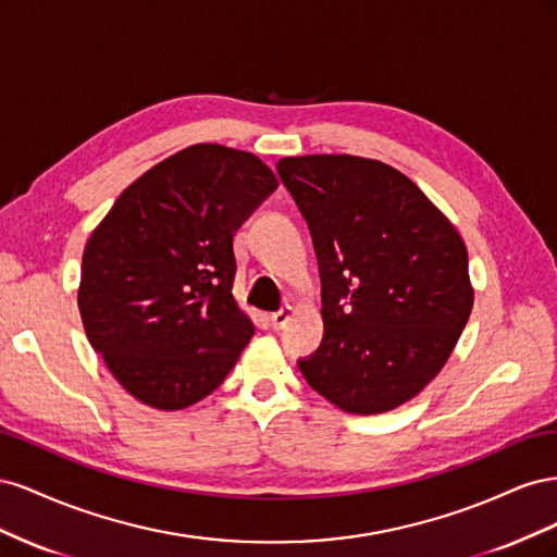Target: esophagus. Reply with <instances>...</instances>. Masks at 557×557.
<instances>
[{"mask_svg":"<svg viewBox=\"0 0 557 557\" xmlns=\"http://www.w3.org/2000/svg\"><path fill=\"white\" fill-rule=\"evenodd\" d=\"M290 318H293V307H283V309H278L276 313L269 315V320H272V327H274V330H283L285 323H288Z\"/></svg>","mask_w":557,"mask_h":557,"instance_id":"34e87169","label":"esophagus"}]
</instances>
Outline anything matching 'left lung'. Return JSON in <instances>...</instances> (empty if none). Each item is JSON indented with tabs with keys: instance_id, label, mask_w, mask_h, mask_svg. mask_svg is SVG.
<instances>
[{
	"instance_id": "obj_1",
	"label": "left lung",
	"mask_w": 557,
	"mask_h": 557,
	"mask_svg": "<svg viewBox=\"0 0 557 557\" xmlns=\"http://www.w3.org/2000/svg\"><path fill=\"white\" fill-rule=\"evenodd\" d=\"M276 172L311 232L323 342L299 372L348 413L391 411L442 372L474 290L448 218L391 164L283 158Z\"/></svg>"
}]
</instances>
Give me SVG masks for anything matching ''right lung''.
Wrapping results in <instances>:
<instances>
[{
    "label": "right lung",
    "instance_id": "obj_1",
    "mask_svg": "<svg viewBox=\"0 0 557 557\" xmlns=\"http://www.w3.org/2000/svg\"><path fill=\"white\" fill-rule=\"evenodd\" d=\"M276 188L252 153L197 144L134 181L90 234L78 311L132 397L176 411L225 381L256 332L232 297L234 232Z\"/></svg>",
    "mask_w": 557,
    "mask_h": 557
}]
</instances>
